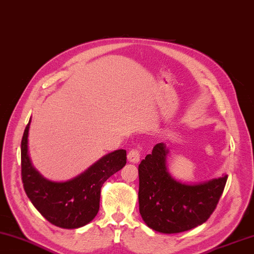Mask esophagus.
<instances>
[{"label":"esophagus","mask_w":254,"mask_h":254,"mask_svg":"<svg viewBox=\"0 0 254 254\" xmlns=\"http://www.w3.org/2000/svg\"><path fill=\"white\" fill-rule=\"evenodd\" d=\"M127 158H128V161L131 162V163H138L140 161V153L137 149H131L130 151L128 152L127 154Z\"/></svg>","instance_id":"esophagus-1"}]
</instances>
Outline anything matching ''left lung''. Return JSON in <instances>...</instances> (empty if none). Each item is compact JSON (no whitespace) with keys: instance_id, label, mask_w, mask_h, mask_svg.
Returning a JSON list of instances; mask_svg holds the SVG:
<instances>
[{"instance_id":"obj_1","label":"left lung","mask_w":254,"mask_h":254,"mask_svg":"<svg viewBox=\"0 0 254 254\" xmlns=\"http://www.w3.org/2000/svg\"><path fill=\"white\" fill-rule=\"evenodd\" d=\"M169 149L157 143L138 167L139 211L146 225L161 234L193 229L209 218L228 175L200 183H184L170 174Z\"/></svg>"}]
</instances>
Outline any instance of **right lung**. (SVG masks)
Wrapping results in <instances>:
<instances>
[{"mask_svg":"<svg viewBox=\"0 0 254 254\" xmlns=\"http://www.w3.org/2000/svg\"><path fill=\"white\" fill-rule=\"evenodd\" d=\"M32 117L22 139V180L24 190L35 208L51 224L76 229L94 219L100 209L101 189L105 181L126 164V150H115L93 163L84 172L64 182L44 178L30 160L28 131Z\"/></svg>","mask_w":254,"mask_h":254,"instance_id":"add662e5","label":"right lung"}]
</instances>
